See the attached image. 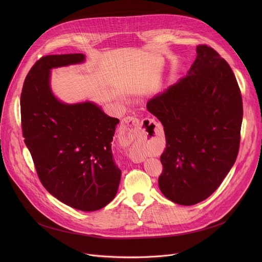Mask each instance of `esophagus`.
<instances>
[{
    "mask_svg": "<svg viewBox=\"0 0 262 262\" xmlns=\"http://www.w3.org/2000/svg\"><path fill=\"white\" fill-rule=\"evenodd\" d=\"M141 124H142V122H141L140 118L137 117V116H127V117H125V118L122 120V122H121V126L123 127L124 133L127 132V129H129V128H139V127H141ZM124 133H123V135H124ZM120 140H121L122 142L130 143L129 135L126 136V137L124 136V138H123V137L120 138ZM129 158H130L133 161L137 162V163H140V162H142V161L144 160L143 157H140V156H138V155H134V154H132V152L129 154Z\"/></svg>",
    "mask_w": 262,
    "mask_h": 262,
    "instance_id": "34e87169",
    "label": "esophagus"
}]
</instances>
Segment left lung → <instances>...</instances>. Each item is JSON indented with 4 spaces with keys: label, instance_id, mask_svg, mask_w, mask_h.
Segmentation results:
<instances>
[{
    "label": "left lung",
    "instance_id": "1",
    "mask_svg": "<svg viewBox=\"0 0 262 262\" xmlns=\"http://www.w3.org/2000/svg\"><path fill=\"white\" fill-rule=\"evenodd\" d=\"M147 108L166 137L161 192L180 205L205 200L238 155L243 99L231 67L212 48L200 45L188 74L149 100Z\"/></svg>",
    "mask_w": 262,
    "mask_h": 262
}]
</instances>
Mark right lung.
<instances>
[{
    "label": "right lung",
    "mask_w": 262,
    "mask_h": 262,
    "mask_svg": "<svg viewBox=\"0 0 262 262\" xmlns=\"http://www.w3.org/2000/svg\"><path fill=\"white\" fill-rule=\"evenodd\" d=\"M83 54L48 55L37 61L20 94L21 129L47 191L83 211L104 207L116 196L121 170L112 155L119 119L94 103L65 104L50 87V69L83 62Z\"/></svg>",
    "instance_id": "obj_1"
}]
</instances>
